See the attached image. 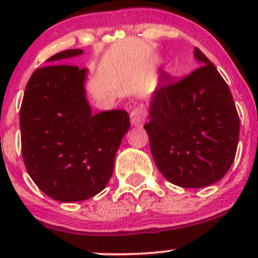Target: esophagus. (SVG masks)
<instances>
[{"label": "esophagus", "instance_id": "esophagus-1", "mask_svg": "<svg viewBox=\"0 0 258 258\" xmlns=\"http://www.w3.org/2000/svg\"><path fill=\"white\" fill-rule=\"evenodd\" d=\"M130 116H131L132 126L141 127L142 124H144V121L146 118V108L144 106H139V107H136L132 111Z\"/></svg>", "mask_w": 258, "mask_h": 258}]
</instances>
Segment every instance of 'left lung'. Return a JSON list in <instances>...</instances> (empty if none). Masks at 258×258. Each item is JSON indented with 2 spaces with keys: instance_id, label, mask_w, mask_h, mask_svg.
<instances>
[{
  "instance_id": "8db88e82",
  "label": "left lung",
  "mask_w": 258,
  "mask_h": 258,
  "mask_svg": "<svg viewBox=\"0 0 258 258\" xmlns=\"http://www.w3.org/2000/svg\"><path fill=\"white\" fill-rule=\"evenodd\" d=\"M194 54L202 66L183 79L162 72L144 126L160 172L184 188L220 181L235 161L240 136L227 83L201 49Z\"/></svg>"
}]
</instances>
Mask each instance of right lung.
Returning <instances> with one entry per match:
<instances>
[{
  "label": "right lung",
  "mask_w": 258,
  "mask_h": 258,
  "mask_svg": "<svg viewBox=\"0 0 258 258\" xmlns=\"http://www.w3.org/2000/svg\"><path fill=\"white\" fill-rule=\"evenodd\" d=\"M82 52H58L47 59L52 64L36 70L20 110L26 170L43 194L61 202L85 201L105 188L130 128L124 110L91 112L83 86L87 70L57 63Z\"/></svg>",
  "instance_id": "1"
}]
</instances>
